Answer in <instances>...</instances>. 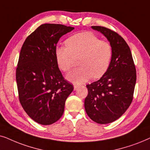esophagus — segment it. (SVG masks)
Listing matches in <instances>:
<instances>
[{
	"label": "esophagus",
	"mask_w": 150,
	"mask_h": 150,
	"mask_svg": "<svg viewBox=\"0 0 150 150\" xmlns=\"http://www.w3.org/2000/svg\"><path fill=\"white\" fill-rule=\"evenodd\" d=\"M79 87V85H77V84H74V90H75V91H77V90L78 89Z\"/></svg>",
	"instance_id": "esophagus-1"
}]
</instances>
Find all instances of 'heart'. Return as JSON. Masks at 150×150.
<instances>
[{
	"label": "heart",
	"instance_id": "obj_1",
	"mask_svg": "<svg viewBox=\"0 0 150 150\" xmlns=\"http://www.w3.org/2000/svg\"><path fill=\"white\" fill-rule=\"evenodd\" d=\"M66 45L57 48L55 57L64 72L69 71L79 58V67L67 75L72 82L81 83L91 77L99 78L107 71L112 57V47L108 42L100 40L91 32H81L68 38Z\"/></svg>",
	"mask_w": 150,
	"mask_h": 150
}]
</instances>
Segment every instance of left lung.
<instances>
[{
	"label": "left lung",
	"mask_w": 150,
	"mask_h": 150,
	"mask_svg": "<svg viewBox=\"0 0 150 150\" xmlns=\"http://www.w3.org/2000/svg\"><path fill=\"white\" fill-rule=\"evenodd\" d=\"M92 29L100 31L110 42L112 57L104 75L86 85L88 94L84 107L93 121L106 124L121 117L130 105L137 73L130 49L120 35L101 26H93Z\"/></svg>",
	"instance_id": "8db88e82"
}]
</instances>
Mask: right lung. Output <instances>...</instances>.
<instances>
[{
	"instance_id": "obj_1",
	"label": "right lung",
	"mask_w": 150,
	"mask_h": 150,
	"mask_svg": "<svg viewBox=\"0 0 150 150\" xmlns=\"http://www.w3.org/2000/svg\"><path fill=\"white\" fill-rule=\"evenodd\" d=\"M74 27L43 24L23 43L16 73L19 101L35 122L51 125L58 121L73 86L64 78L57 65V42Z\"/></svg>"
}]
</instances>
